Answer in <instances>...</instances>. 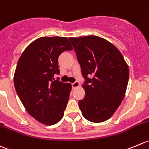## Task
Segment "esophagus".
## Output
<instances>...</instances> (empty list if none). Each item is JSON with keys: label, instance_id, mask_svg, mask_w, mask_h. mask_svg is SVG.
I'll list each match as a JSON object with an SVG mask.
<instances>
[{"label": "esophagus", "instance_id": "esophagus-1", "mask_svg": "<svg viewBox=\"0 0 149 149\" xmlns=\"http://www.w3.org/2000/svg\"><path fill=\"white\" fill-rule=\"evenodd\" d=\"M79 85H80V83H79L78 81H75L74 82H73V83H72V87L73 89H74V88H77V87L79 86Z\"/></svg>", "mask_w": 149, "mask_h": 149}]
</instances>
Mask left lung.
<instances>
[{
  "instance_id": "obj_1",
  "label": "left lung",
  "mask_w": 149,
  "mask_h": 149,
  "mask_svg": "<svg viewBox=\"0 0 149 149\" xmlns=\"http://www.w3.org/2000/svg\"><path fill=\"white\" fill-rule=\"evenodd\" d=\"M84 78L85 98L79 107L86 120L102 123L113 115L125 97L129 68L114 45L99 37L70 38Z\"/></svg>"
}]
</instances>
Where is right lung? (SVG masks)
<instances>
[{
  "label": "right lung",
  "instance_id": "add662e5",
  "mask_svg": "<svg viewBox=\"0 0 149 149\" xmlns=\"http://www.w3.org/2000/svg\"><path fill=\"white\" fill-rule=\"evenodd\" d=\"M72 50L67 38L42 37L29 44L14 73L17 95L27 112L40 123L52 125L62 119L72 85L55 79L58 57Z\"/></svg>",
  "mask_w": 149,
  "mask_h": 149
}]
</instances>
